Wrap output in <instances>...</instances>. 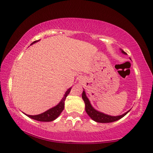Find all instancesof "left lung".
Here are the masks:
<instances>
[{"label":"left lung","instance_id":"8db88e82","mask_svg":"<svg viewBox=\"0 0 153 153\" xmlns=\"http://www.w3.org/2000/svg\"><path fill=\"white\" fill-rule=\"evenodd\" d=\"M121 52L124 54H127L124 52V51L121 50ZM82 99H83L84 103L85 105V112H87V114L89 115V117L91 118L92 120L98 123H111L116 121L119 119H120L125 116V115L128 113L130 110H128L124 114L119 115V116H110V115L104 114L103 112H99L98 110H95L94 108L92 107L91 103H90L89 99L87 97H86L85 90H83V93H82Z\"/></svg>","mask_w":153,"mask_h":153}]
</instances>
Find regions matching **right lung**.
<instances>
[{
    "label": "right lung",
    "mask_w": 153,
    "mask_h": 153,
    "mask_svg": "<svg viewBox=\"0 0 153 153\" xmlns=\"http://www.w3.org/2000/svg\"><path fill=\"white\" fill-rule=\"evenodd\" d=\"M39 41H35L33 42V43L31 44H34L36 42H38ZM72 89V87L70 88L67 91L65 92V94L63 97V99H61V101L59 102L56 106L53 107L50 109L48 110L47 111L43 112V113L39 114H36V115H29V114H26L28 117L30 118L34 119V120L39 121H45V122H49V121H52L56 119L57 117H58L59 115L61 114V113L63 111L64 109V105H65V100L66 99V97L68 95V94L70 92V90Z\"/></svg>",
    "instance_id": "add662e5"
}]
</instances>
